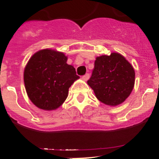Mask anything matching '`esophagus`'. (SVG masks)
I'll return each mask as SVG.
<instances>
[{
  "label": "esophagus",
  "mask_w": 159,
  "mask_h": 159,
  "mask_svg": "<svg viewBox=\"0 0 159 159\" xmlns=\"http://www.w3.org/2000/svg\"><path fill=\"white\" fill-rule=\"evenodd\" d=\"M89 78V74H86L85 75H84V76L82 77V79L84 80V81H87Z\"/></svg>",
  "instance_id": "esophagus-1"
}]
</instances>
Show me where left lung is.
Returning a JSON list of instances; mask_svg holds the SVG:
<instances>
[{
	"label": "left lung",
	"instance_id": "left-lung-1",
	"mask_svg": "<svg viewBox=\"0 0 159 159\" xmlns=\"http://www.w3.org/2000/svg\"><path fill=\"white\" fill-rule=\"evenodd\" d=\"M132 66L119 53L97 57L92 76L87 83L96 97L109 106L122 104L131 94L135 85Z\"/></svg>",
	"mask_w": 159,
	"mask_h": 159
}]
</instances>
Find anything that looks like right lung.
<instances>
[{"instance_id":"add662e5","label":"right lung","mask_w":159,"mask_h":159,"mask_svg":"<svg viewBox=\"0 0 159 159\" xmlns=\"http://www.w3.org/2000/svg\"><path fill=\"white\" fill-rule=\"evenodd\" d=\"M65 54L52 49L35 53L24 71L29 99L39 108L51 111L59 108L68 97L69 88L79 77L66 63Z\"/></svg>"}]
</instances>
